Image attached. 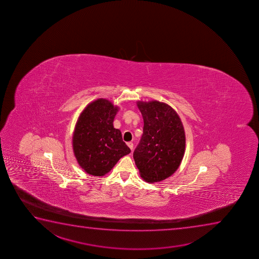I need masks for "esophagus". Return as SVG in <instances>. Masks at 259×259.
Returning <instances> with one entry per match:
<instances>
[{"label":"esophagus","mask_w":259,"mask_h":259,"mask_svg":"<svg viewBox=\"0 0 259 259\" xmlns=\"http://www.w3.org/2000/svg\"><path fill=\"white\" fill-rule=\"evenodd\" d=\"M128 147L131 149V151H133V149H134V144H133V142H128L127 144Z\"/></svg>","instance_id":"1"}]
</instances>
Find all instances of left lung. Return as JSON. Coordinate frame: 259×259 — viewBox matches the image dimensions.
Wrapping results in <instances>:
<instances>
[{
  "label": "left lung",
  "mask_w": 259,
  "mask_h": 259,
  "mask_svg": "<svg viewBox=\"0 0 259 259\" xmlns=\"http://www.w3.org/2000/svg\"><path fill=\"white\" fill-rule=\"evenodd\" d=\"M144 119L143 134L134 150L140 176L147 182L167 179L180 167L186 149V134L180 116L167 104L138 101Z\"/></svg>",
  "instance_id": "1"
}]
</instances>
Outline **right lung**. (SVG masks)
Segmentation results:
<instances>
[{
  "mask_svg": "<svg viewBox=\"0 0 259 259\" xmlns=\"http://www.w3.org/2000/svg\"><path fill=\"white\" fill-rule=\"evenodd\" d=\"M119 107L106 99L89 104L77 120L73 149L79 166L93 176H104L131 150L122 140L121 132L113 127Z\"/></svg>",
  "mask_w": 259,
  "mask_h": 259,
  "instance_id": "add662e5",
  "label": "right lung"
}]
</instances>
